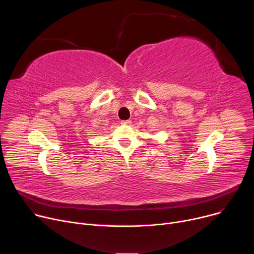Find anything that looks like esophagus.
<instances>
[{
	"instance_id": "1",
	"label": "esophagus",
	"mask_w": 254,
	"mask_h": 254,
	"mask_svg": "<svg viewBox=\"0 0 254 254\" xmlns=\"http://www.w3.org/2000/svg\"><path fill=\"white\" fill-rule=\"evenodd\" d=\"M130 124H131V122L129 119L128 120H123V122H122V125H124V126H129Z\"/></svg>"
}]
</instances>
